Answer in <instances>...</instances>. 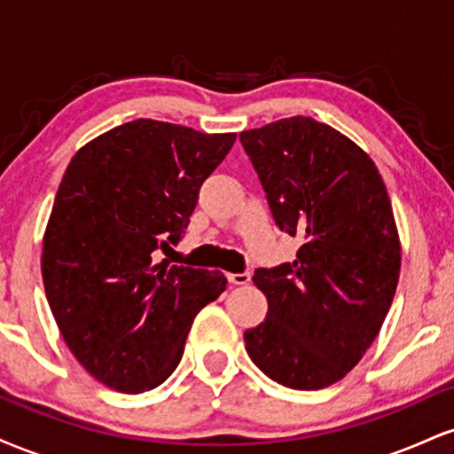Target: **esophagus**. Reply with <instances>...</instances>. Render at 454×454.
<instances>
[{
    "label": "esophagus",
    "mask_w": 454,
    "mask_h": 454,
    "mask_svg": "<svg viewBox=\"0 0 454 454\" xmlns=\"http://www.w3.org/2000/svg\"><path fill=\"white\" fill-rule=\"evenodd\" d=\"M228 281L234 286H245L252 281V275L249 273H228Z\"/></svg>",
    "instance_id": "obj_1"
}]
</instances>
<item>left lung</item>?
Here are the masks:
<instances>
[{
	"label": "left lung",
	"instance_id": "left-lung-1",
	"mask_svg": "<svg viewBox=\"0 0 454 454\" xmlns=\"http://www.w3.org/2000/svg\"><path fill=\"white\" fill-rule=\"evenodd\" d=\"M239 138L275 223L303 239L294 262L254 273L269 309L245 331V350L278 384L326 388L369 350L397 290L401 243L387 185L356 143L303 114Z\"/></svg>",
	"mask_w": 454,
	"mask_h": 454
}]
</instances>
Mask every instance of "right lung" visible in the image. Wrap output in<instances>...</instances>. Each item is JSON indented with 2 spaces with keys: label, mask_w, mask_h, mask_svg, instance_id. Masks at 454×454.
Instances as JSON below:
<instances>
[{
  "label": "right lung",
  "mask_w": 454,
  "mask_h": 454,
  "mask_svg": "<svg viewBox=\"0 0 454 454\" xmlns=\"http://www.w3.org/2000/svg\"><path fill=\"white\" fill-rule=\"evenodd\" d=\"M234 138L137 119L67 164L43 239L44 293L66 346L104 387H160L198 311L226 290L220 270L168 269L153 254L179 241Z\"/></svg>",
  "instance_id": "add662e5"
}]
</instances>
